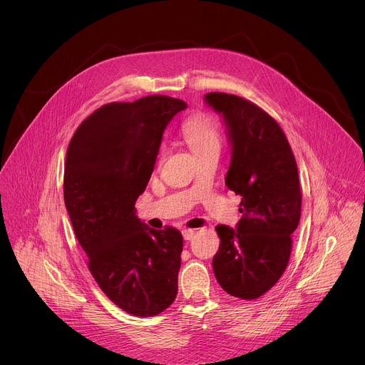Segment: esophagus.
Wrapping results in <instances>:
<instances>
[{
	"instance_id": "esophagus-1",
	"label": "esophagus",
	"mask_w": 365,
	"mask_h": 365,
	"mask_svg": "<svg viewBox=\"0 0 365 365\" xmlns=\"http://www.w3.org/2000/svg\"><path fill=\"white\" fill-rule=\"evenodd\" d=\"M195 232H196L195 230H189V228H187V230H183V231H182V235H183V238H185L186 241H189V240L193 238Z\"/></svg>"
}]
</instances>
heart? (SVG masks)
<instances>
[{
	"label": "heart",
	"instance_id": "heart-1",
	"mask_svg": "<svg viewBox=\"0 0 365 365\" xmlns=\"http://www.w3.org/2000/svg\"><path fill=\"white\" fill-rule=\"evenodd\" d=\"M180 134L193 154L200 155L207 151L221 150V134L217 123L205 114H195L182 123ZM165 153V147L160 148V154Z\"/></svg>",
	"mask_w": 365,
	"mask_h": 365
}]
</instances>
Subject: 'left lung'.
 <instances>
[{
	"instance_id": "obj_1",
	"label": "left lung",
	"mask_w": 365,
	"mask_h": 365,
	"mask_svg": "<svg viewBox=\"0 0 365 365\" xmlns=\"http://www.w3.org/2000/svg\"><path fill=\"white\" fill-rule=\"evenodd\" d=\"M203 101L225 124L231 145L225 185L241 195L242 214L235 228L217 227L214 273L231 296L257 299L289 263L302 206L296 160L280 125L252 102L222 92L206 93Z\"/></svg>"
}]
</instances>
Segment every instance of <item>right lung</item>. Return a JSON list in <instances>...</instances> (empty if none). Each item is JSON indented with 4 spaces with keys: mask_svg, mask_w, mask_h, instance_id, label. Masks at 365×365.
I'll return each instance as SVG.
<instances>
[{
    "mask_svg": "<svg viewBox=\"0 0 365 365\" xmlns=\"http://www.w3.org/2000/svg\"><path fill=\"white\" fill-rule=\"evenodd\" d=\"M186 108L165 95L107 103L78 127L68 147L63 196L75 235L101 290L134 317L159 315L178 294L182 234L148 228L134 205L168 124Z\"/></svg>",
    "mask_w": 365,
    "mask_h": 365,
    "instance_id": "obj_1",
    "label": "right lung"
}]
</instances>
